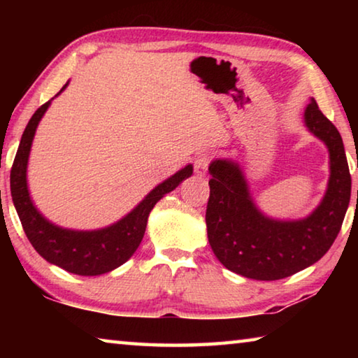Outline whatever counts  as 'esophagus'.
I'll list each match as a JSON object with an SVG mask.
<instances>
[{
	"instance_id": "1",
	"label": "esophagus",
	"mask_w": 358,
	"mask_h": 358,
	"mask_svg": "<svg viewBox=\"0 0 358 358\" xmlns=\"http://www.w3.org/2000/svg\"><path fill=\"white\" fill-rule=\"evenodd\" d=\"M213 156H211L210 151H201L194 159V171H196L197 175H205L208 171V166Z\"/></svg>"
}]
</instances>
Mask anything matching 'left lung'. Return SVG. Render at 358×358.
I'll list each match as a JSON object with an SVG mask.
<instances>
[{
	"instance_id": "8db88e82",
	"label": "left lung",
	"mask_w": 358,
	"mask_h": 358,
	"mask_svg": "<svg viewBox=\"0 0 358 358\" xmlns=\"http://www.w3.org/2000/svg\"><path fill=\"white\" fill-rule=\"evenodd\" d=\"M305 123L330 151V181L322 203L306 220L273 221L254 207L240 169L234 162L210 164L207 203L208 241L220 262L234 273L259 281L282 280L324 256L341 230L350 201V172L343 138L316 101Z\"/></svg>"
}]
</instances>
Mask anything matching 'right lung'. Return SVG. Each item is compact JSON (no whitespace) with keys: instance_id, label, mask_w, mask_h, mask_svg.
<instances>
[{"instance_id":"1","label":"right lung","mask_w":358,"mask_h":358,"mask_svg":"<svg viewBox=\"0 0 358 358\" xmlns=\"http://www.w3.org/2000/svg\"><path fill=\"white\" fill-rule=\"evenodd\" d=\"M66 87V85H64ZM63 87V88H64ZM63 92V90H62ZM50 101L34 112L23 131L14 164L10 169L12 202L19 213L29 243L47 262L82 276H98L124 264L141 245L150 211L156 202L191 177L192 166L181 169L164 183L156 186L131 213L113 226L94 232H76L53 226L39 215L29 199L27 187V164L36 128Z\"/></svg>"}]
</instances>
